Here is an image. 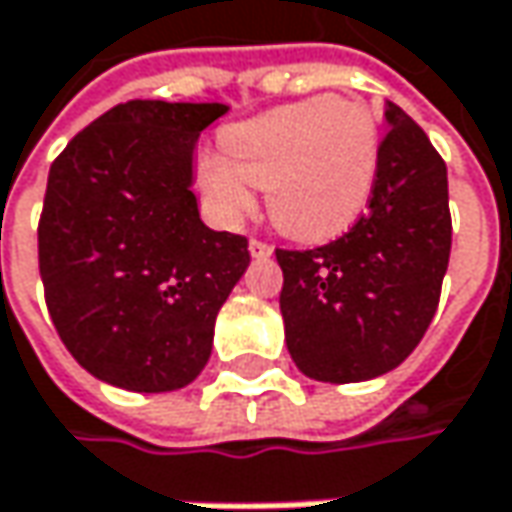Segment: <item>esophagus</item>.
Listing matches in <instances>:
<instances>
[{
    "instance_id": "1",
    "label": "esophagus",
    "mask_w": 512,
    "mask_h": 512,
    "mask_svg": "<svg viewBox=\"0 0 512 512\" xmlns=\"http://www.w3.org/2000/svg\"><path fill=\"white\" fill-rule=\"evenodd\" d=\"M249 252H252V257H269L275 249H272L269 243H263V240L252 237V240H249Z\"/></svg>"
}]
</instances>
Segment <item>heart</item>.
<instances>
[{
  "mask_svg": "<svg viewBox=\"0 0 512 512\" xmlns=\"http://www.w3.org/2000/svg\"><path fill=\"white\" fill-rule=\"evenodd\" d=\"M379 173V124L356 98L316 95L278 106L223 133V153L199 179L223 220L255 208L266 188L272 223L298 240H330L368 208Z\"/></svg>",
  "mask_w": 512,
  "mask_h": 512,
  "instance_id": "b5f03b06",
  "label": "heart"
}]
</instances>
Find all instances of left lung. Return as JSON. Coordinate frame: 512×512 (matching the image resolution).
<instances>
[{"instance_id":"8db88e82","label":"left lung","mask_w":512,"mask_h":512,"mask_svg":"<svg viewBox=\"0 0 512 512\" xmlns=\"http://www.w3.org/2000/svg\"><path fill=\"white\" fill-rule=\"evenodd\" d=\"M368 211L318 249H278L286 347L318 382L394 371L429 330L449 266L446 162L397 104L385 106Z\"/></svg>"}]
</instances>
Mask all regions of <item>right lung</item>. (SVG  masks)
Segmentation results:
<instances>
[{
  "label": "right lung",
  "mask_w": 512,
  "mask_h": 512,
  "mask_svg": "<svg viewBox=\"0 0 512 512\" xmlns=\"http://www.w3.org/2000/svg\"><path fill=\"white\" fill-rule=\"evenodd\" d=\"M226 104L127 101L48 170L37 228L51 321L80 368L162 394L194 382L249 240L199 220L194 147Z\"/></svg>",
  "instance_id": "1"
}]
</instances>
